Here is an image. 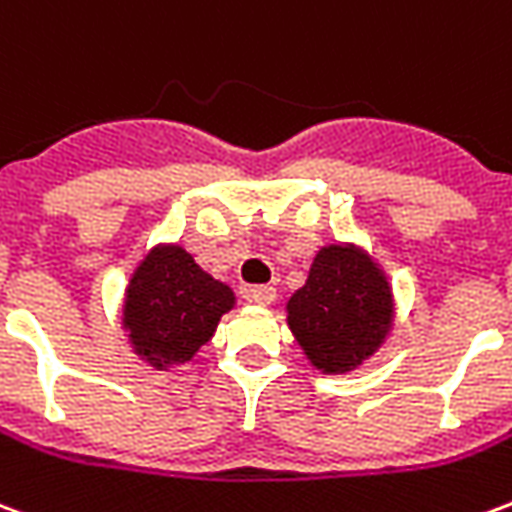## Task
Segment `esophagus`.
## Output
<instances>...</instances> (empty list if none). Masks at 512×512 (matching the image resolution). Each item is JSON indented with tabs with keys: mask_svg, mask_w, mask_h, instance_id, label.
I'll return each instance as SVG.
<instances>
[{
	"mask_svg": "<svg viewBox=\"0 0 512 512\" xmlns=\"http://www.w3.org/2000/svg\"><path fill=\"white\" fill-rule=\"evenodd\" d=\"M246 296L255 304H271V301L277 299V290L271 288V285H255V288L246 290Z\"/></svg>",
	"mask_w": 512,
	"mask_h": 512,
	"instance_id": "esophagus-1",
	"label": "esophagus"
}]
</instances>
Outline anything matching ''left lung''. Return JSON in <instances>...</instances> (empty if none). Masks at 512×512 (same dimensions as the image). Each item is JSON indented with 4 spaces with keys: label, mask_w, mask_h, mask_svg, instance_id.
I'll return each instance as SVG.
<instances>
[{
    "label": "left lung",
    "mask_w": 512,
    "mask_h": 512,
    "mask_svg": "<svg viewBox=\"0 0 512 512\" xmlns=\"http://www.w3.org/2000/svg\"><path fill=\"white\" fill-rule=\"evenodd\" d=\"M288 326L312 365L348 373L376 354L392 329V290L356 246H323L288 301Z\"/></svg>",
    "instance_id": "obj_1"
}]
</instances>
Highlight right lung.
<instances>
[{"instance_id":"obj_1","label":"right lung","mask_w":512,"mask_h":512,"mask_svg":"<svg viewBox=\"0 0 512 512\" xmlns=\"http://www.w3.org/2000/svg\"><path fill=\"white\" fill-rule=\"evenodd\" d=\"M233 304V290L205 274L183 246H156L128 282L123 326L136 354L164 370L189 362Z\"/></svg>"}]
</instances>
